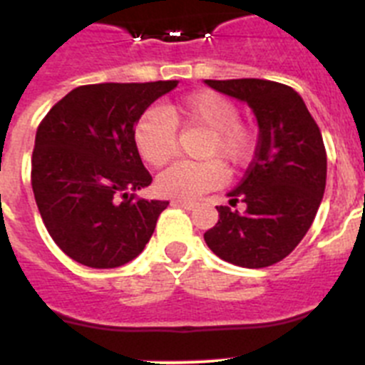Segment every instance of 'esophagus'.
Returning <instances> with one entry per match:
<instances>
[{"instance_id":"esophagus-1","label":"esophagus","mask_w":365,"mask_h":365,"mask_svg":"<svg viewBox=\"0 0 365 365\" xmlns=\"http://www.w3.org/2000/svg\"><path fill=\"white\" fill-rule=\"evenodd\" d=\"M173 205L180 206V208H185V210H193V208H197V202L188 201V199H175Z\"/></svg>"}]
</instances>
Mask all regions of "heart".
Listing matches in <instances>:
<instances>
[{"label":"heart","mask_w":365,"mask_h":365,"mask_svg":"<svg viewBox=\"0 0 365 365\" xmlns=\"http://www.w3.org/2000/svg\"><path fill=\"white\" fill-rule=\"evenodd\" d=\"M240 118V109L227 96L215 91H197L185 98L170 102L163 111H148L135 125V144L153 168H160L177 153V128L206 130L201 155L210 160L175 163L157 179V188L168 197L197 199L202 193L221 186L227 166L245 163L252 150V133Z\"/></svg>","instance_id":"b5f03b06"}]
</instances>
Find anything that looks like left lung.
<instances>
[{
    "label": "left lung",
    "instance_id": "left-lung-1",
    "mask_svg": "<svg viewBox=\"0 0 365 365\" xmlns=\"http://www.w3.org/2000/svg\"><path fill=\"white\" fill-rule=\"evenodd\" d=\"M222 95L247 102L259 125L256 153L230 205L217 206L219 221L205 232L212 252L232 265L263 269L298 247L320 208L327 155L320 128L302 96L289 86L259 78L205 80Z\"/></svg>",
    "mask_w": 365,
    "mask_h": 365
}]
</instances>
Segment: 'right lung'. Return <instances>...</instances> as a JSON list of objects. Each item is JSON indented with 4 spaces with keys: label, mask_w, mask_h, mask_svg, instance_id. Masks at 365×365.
Returning a JSON list of instances; mask_svg holds the SVG:
<instances>
[{
    "label": "right lung",
    "mask_w": 365,
    "mask_h": 365,
    "mask_svg": "<svg viewBox=\"0 0 365 365\" xmlns=\"http://www.w3.org/2000/svg\"><path fill=\"white\" fill-rule=\"evenodd\" d=\"M177 80L93 83L67 93L38 125L32 192L45 228L71 259L115 269L143 252L168 201L135 199L151 185L135 124Z\"/></svg>",
    "instance_id": "1"
}]
</instances>
